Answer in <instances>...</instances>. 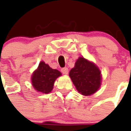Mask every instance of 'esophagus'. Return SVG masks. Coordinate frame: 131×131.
<instances>
[{"instance_id":"esophagus-1","label":"esophagus","mask_w":131,"mask_h":131,"mask_svg":"<svg viewBox=\"0 0 131 131\" xmlns=\"http://www.w3.org/2000/svg\"><path fill=\"white\" fill-rule=\"evenodd\" d=\"M61 71H62V73L64 74V75H68V72H69V70H68V68H62Z\"/></svg>"}]
</instances>
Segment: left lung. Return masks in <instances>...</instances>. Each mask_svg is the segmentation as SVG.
Instances as JSON below:
<instances>
[{
    "instance_id": "obj_1",
    "label": "left lung",
    "mask_w": 131,
    "mask_h": 131,
    "mask_svg": "<svg viewBox=\"0 0 131 131\" xmlns=\"http://www.w3.org/2000/svg\"><path fill=\"white\" fill-rule=\"evenodd\" d=\"M69 76L79 92L84 96L91 95L98 91L101 84V74L95 64L79 57Z\"/></svg>"
}]
</instances>
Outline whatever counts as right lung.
Returning a JSON list of instances; mask_svg holds the SVG:
<instances>
[{
  "instance_id": "right-lung-1",
  "label": "right lung",
  "mask_w": 131,
  "mask_h": 131,
  "mask_svg": "<svg viewBox=\"0 0 131 131\" xmlns=\"http://www.w3.org/2000/svg\"><path fill=\"white\" fill-rule=\"evenodd\" d=\"M61 75L58 70L52 69L48 64L41 62L31 77L32 84L39 92L48 94L52 91L54 81Z\"/></svg>"
}]
</instances>
